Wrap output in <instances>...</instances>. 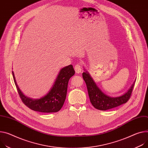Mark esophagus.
<instances>
[{"instance_id":"obj_1","label":"esophagus","mask_w":148,"mask_h":148,"mask_svg":"<svg viewBox=\"0 0 148 148\" xmlns=\"http://www.w3.org/2000/svg\"><path fill=\"white\" fill-rule=\"evenodd\" d=\"M75 71L76 72V73H79L81 72V71H82V67L80 64H77L75 65Z\"/></svg>"}]
</instances>
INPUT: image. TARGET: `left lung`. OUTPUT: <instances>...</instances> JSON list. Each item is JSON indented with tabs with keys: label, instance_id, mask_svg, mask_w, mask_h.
Returning <instances> with one entry per match:
<instances>
[{
	"label": "left lung",
	"instance_id": "8db88e82",
	"mask_svg": "<svg viewBox=\"0 0 148 148\" xmlns=\"http://www.w3.org/2000/svg\"><path fill=\"white\" fill-rule=\"evenodd\" d=\"M82 76L86 85L90 103L95 108L103 111L115 108L127 103L130 98L135 83L134 81L127 92L123 95L117 97H111L101 91L88 72H83Z\"/></svg>",
	"mask_w": 148,
	"mask_h": 148
}]
</instances>
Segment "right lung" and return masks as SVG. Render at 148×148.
I'll use <instances>...</instances> for the list:
<instances>
[{
  "instance_id": "add662e5",
  "label": "right lung",
  "mask_w": 148,
  "mask_h": 148,
  "mask_svg": "<svg viewBox=\"0 0 148 148\" xmlns=\"http://www.w3.org/2000/svg\"><path fill=\"white\" fill-rule=\"evenodd\" d=\"M75 73L72 64L62 68L50 91L40 99H32L27 97L22 92L12 71L14 81L22 101L30 109L41 112H56L62 108L66 97L68 82Z\"/></svg>"
}]
</instances>
